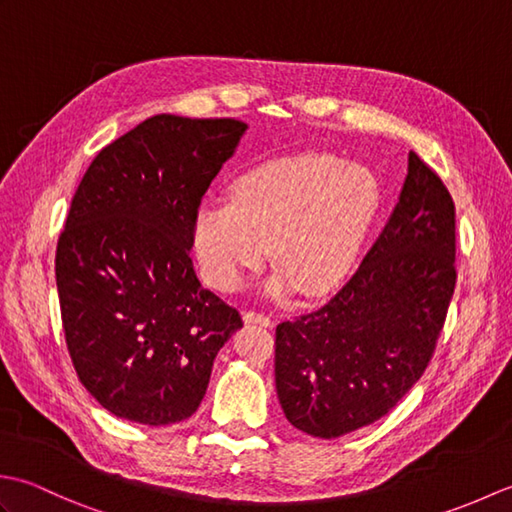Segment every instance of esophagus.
<instances>
[{"label": "esophagus", "mask_w": 512, "mask_h": 512, "mask_svg": "<svg viewBox=\"0 0 512 512\" xmlns=\"http://www.w3.org/2000/svg\"><path fill=\"white\" fill-rule=\"evenodd\" d=\"M244 323H248V325H262V328H270V325H273L270 317H266V314H262V312H253V310L244 312Z\"/></svg>", "instance_id": "1"}]
</instances>
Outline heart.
Returning <instances> with one entry per match:
<instances>
[{"instance_id":"heart-1","label":"heart","mask_w":512,"mask_h":512,"mask_svg":"<svg viewBox=\"0 0 512 512\" xmlns=\"http://www.w3.org/2000/svg\"><path fill=\"white\" fill-rule=\"evenodd\" d=\"M380 204L378 180L332 154L286 156L246 171L231 200L200 204L193 248L204 279L235 292L270 255L279 264L266 297L328 295L350 273Z\"/></svg>"}]
</instances>
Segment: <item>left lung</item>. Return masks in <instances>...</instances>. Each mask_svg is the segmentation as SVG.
I'll list each match as a JSON object with an SVG mask.
<instances>
[{
  "mask_svg": "<svg viewBox=\"0 0 512 512\" xmlns=\"http://www.w3.org/2000/svg\"><path fill=\"white\" fill-rule=\"evenodd\" d=\"M455 206L409 151L407 178L354 277L277 325L275 385L292 427L341 438L383 418L427 369L455 288Z\"/></svg>",
  "mask_w": 512,
  "mask_h": 512,
  "instance_id": "obj_1",
  "label": "left lung"
}]
</instances>
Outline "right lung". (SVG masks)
Listing matches in <instances>:
<instances>
[{"mask_svg":"<svg viewBox=\"0 0 512 512\" xmlns=\"http://www.w3.org/2000/svg\"><path fill=\"white\" fill-rule=\"evenodd\" d=\"M248 125L158 114L99 151L57 244L65 343L99 405L149 427L191 418L239 312L202 288L193 217Z\"/></svg>","mask_w":512,"mask_h":512,"instance_id":"1","label":"right lung"}]
</instances>
